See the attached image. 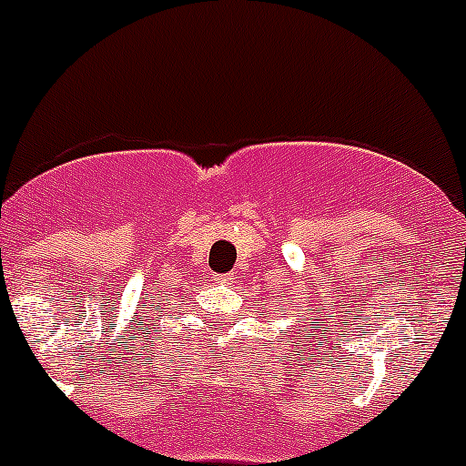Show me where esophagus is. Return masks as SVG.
<instances>
[{"label":"esophagus","mask_w":466,"mask_h":466,"mask_svg":"<svg viewBox=\"0 0 466 466\" xmlns=\"http://www.w3.org/2000/svg\"><path fill=\"white\" fill-rule=\"evenodd\" d=\"M214 279L216 282H220V284H229L234 279V275L232 273H228V275H214Z\"/></svg>","instance_id":"34e87169"}]
</instances>
